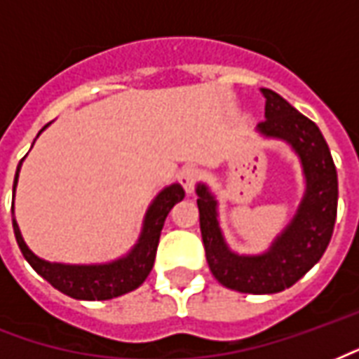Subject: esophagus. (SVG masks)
<instances>
[{
    "label": "esophagus",
    "instance_id": "1",
    "mask_svg": "<svg viewBox=\"0 0 359 359\" xmlns=\"http://www.w3.org/2000/svg\"><path fill=\"white\" fill-rule=\"evenodd\" d=\"M201 172L198 167H184L182 171L179 172V182L184 187L188 194L194 192V188H196V182L200 180Z\"/></svg>",
    "mask_w": 359,
    "mask_h": 359
}]
</instances>
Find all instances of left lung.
Listing matches in <instances>:
<instances>
[{
  "label": "left lung",
  "mask_w": 359,
  "mask_h": 359,
  "mask_svg": "<svg viewBox=\"0 0 359 359\" xmlns=\"http://www.w3.org/2000/svg\"><path fill=\"white\" fill-rule=\"evenodd\" d=\"M261 93L266 119L257 129L266 137L287 140L301 158L306 179V194L291 224L268 253L240 257L222 240L215 198L203 184L196 190L207 264L224 287L251 294L280 293L320 261L333 236L339 200L335 163L318 126L278 93L270 89H261Z\"/></svg>",
  "instance_id": "8db88e82"
}]
</instances>
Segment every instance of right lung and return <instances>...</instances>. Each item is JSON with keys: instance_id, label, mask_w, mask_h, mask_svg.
<instances>
[{"instance_id": "add662e5", "label": "right lung", "mask_w": 359, "mask_h": 359, "mask_svg": "<svg viewBox=\"0 0 359 359\" xmlns=\"http://www.w3.org/2000/svg\"><path fill=\"white\" fill-rule=\"evenodd\" d=\"M20 165H22V161L17 167L13 190L17 187ZM182 198H184V190L180 184H171L165 190H161L146 213L144 228L140 233L139 243L133 247V251L127 257L116 262H110V264L72 266V264L47 262L36 257L26 247L15 219H13V230H15V238H17V243L22 251L24 259L30 262V266L41 278L49 281L53 287L58 289L60 293L68 294L72 299H79V301H108V299H114V297H119V294H126L133 289H137L148 278L154 266V261H156V251H158L163 222H165L172 205L179 203Z\"/></svg>"}]
</instances>
